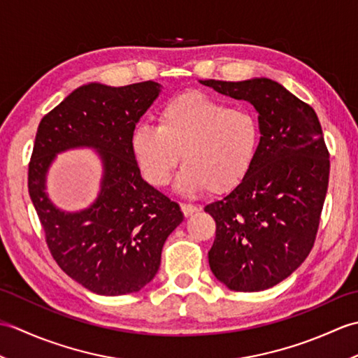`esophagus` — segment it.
<instances>
[{"label": "esophagus", "instance_id": "34e87169", "mask_svg": "<svg viewBox=\"0 0 358 358\" xmlns=\"http://www.w3.org/2000/svg\"><path fill=\"white\" fill-rule=\"evenodd\" d=\"M181 210H183L185 217H191V215L196 214V212L200 210V208L195 206V204H181Z\"/></svg>", "mask_w": 358, "mask_h": 358}]
</instances>
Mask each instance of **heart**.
Listing matches in <instances>:
<instances>
[{"instance_id": "1", "label": "heart", "mask_w": 358, "mask_h": 358, "mask_svg": "<svg viewBox=\"0 0 358 358\" xmlns=\"http://www.w3.org/2000/svg\"><path fill=\"white\" fill-rule=\"evenodd\" d=\"M260 140L255 113L201 92H186L159 109L157 126H136L129 144L149 185H169L181 155L185 167L177 191L194 195L208 189L209 194L223 195L252 171Z\"/></svg>"}]
</instances>
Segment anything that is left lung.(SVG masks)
<instances>
[{
  "mask_svg": "<svg viewBox=\"0 0 358 358\" xmlns=\"http://www.w3.org/2000/svg\"><path fill=\"white\" fill-rule=\"evenodd\" d=\"M200 83L258 113L262 140L252 171L204 210L217 223L208 254L215 278L231 291H264L291 275L314 246L329 181L320 121L269 78Z\"/></svg>",
  "mask_w": 358,
  "mask_h": 358,
  "instance_id": "1",
  "label": "left lung"
}]
</instances>
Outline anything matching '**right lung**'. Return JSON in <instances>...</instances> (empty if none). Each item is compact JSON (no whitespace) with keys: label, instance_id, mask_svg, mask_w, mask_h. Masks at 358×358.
<instances>
[{"label":"right lung","instance_id":"obj_1","mask_svg":"<svg viewBox=\"0 0 358 358\" xmlns=\"http://www.w3.org/2000/svg\"><path fill=\"white\" fill-rule=\"evenodd\" d=\"M155 81L75 89L38 126L29 164V194L59 268L90 292H138L158 272L164 241L181 222L177 203L141 178L131 134L154 103ZM92 148L103 167L94 203L69 213L48 199L47 173L58 153Z\"/></svg>","mask_w":358,"mask_h":358}]
</instances>
